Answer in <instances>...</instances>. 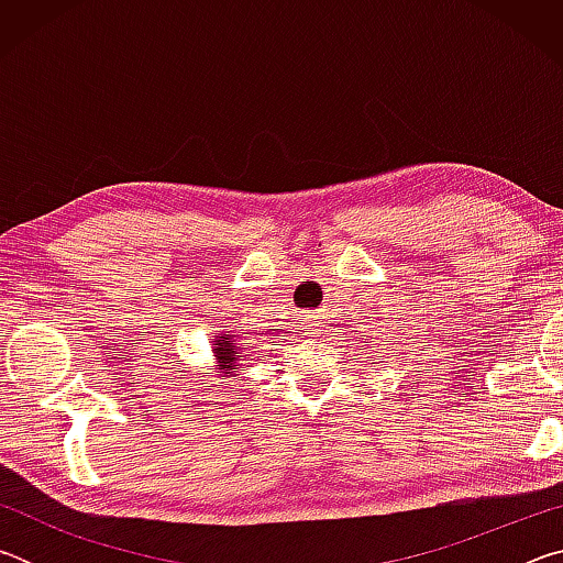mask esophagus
I'll use <instances>...</instances> for the list:
<instances>
[{
	"label": "esophagus",
	"mask_w": 563,
	"mask_h": 563,
	"mask_svg": "<svg viewBox=\"0 0 563 563\" xmlns=\"http://www.w3.org/2000/svg\"><path fill=\"white\" fill-rule=\"evenodd\" d=\"M302 328L310 330V335H316V330L320 328V318L318 316H308L302 320Z\"/></svg>",
	"instance_id": "34e87169"
}]
</instances>
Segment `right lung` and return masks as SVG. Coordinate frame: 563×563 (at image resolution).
<instances>
[{
	"mask_svg": "<svg viewBox=\"0 0 563 563\" xmlns=\"http://www.w3.org/2000/svg\"><path fill=\"white\" fill-rule=\"evenodd\" d=\"M216 360H218V369H225L228 373H235L238 369V357H241V347H238L235 335H228V338H218L216 340Z\"/></svg>",
	"mask_w": 563,
	"mask_h": 563,
	"instance_id": "1",
	"label": "right lung"
}]
</instances>
